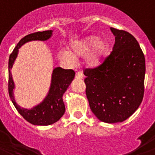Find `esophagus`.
<instances>
[{
  "instance_id": "esophagus-1",
  "label": "esophagus",
  "mask_w": 155,
  "mask_h": 155,
  "mask_svg": "<svg viewBox=\"0 0 155 155\" xmlns=\"http://www.w3.org/2000/svg\"><path fill=\"white\" fill-rule=\"evenodd\" d=\"M75 78H76L77 79H83L84 76H83V74H82L81 71H78L76 73V74H75Z\"/></svg>"
}]
</instances>
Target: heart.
Returning a JSON list of instances; mask_svg holds the SVG:
<instances>
[{"instance_id":"b5f03b06","label":"heart","mask_w":155,"mask_h":155,"mask_svg":"<svg viewBox=\"0 0 155 155\" xmlns=\"http://www.w3.org/2000/svg\"><path fill=\"white\" fill-rule=\"evenodd\" d=\"M108 50L107 41L91 35L71 43L69 46V51L64 49L59 50L58 58L64 63L73 64L76 57L84 56L86 64L95 67L103 61Z\"/></svg>"}]
</instances>
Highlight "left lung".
Returning <instances> with one entry per match:
<instances>
[{
	"mask_svg": "<svg viewBox=\"0 0 155 155\" xmlns=\"http://www.w3.org/2000/svg\"><path fill=\"white\" fill-rule=\"evenodd\" d=\"M113 51L102 64L84 69L90 108L104 123L128 119L138 109L144 93L145 58L137 39L127 31L110 28Z\"/></svg>",
	"mask_w": 155,
	"mask_h": 155,
	"instance_id": "left-lung-1",
	"label": "left lung"
}]
</instances>
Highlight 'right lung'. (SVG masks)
Wrapping results in <instances>:
<instances>
[{"instance_id":"obj_1","label":"right lung","mask_w":155,"mask_h":155,"mask_svg":"<svg viewBox=\"0 0 155 155\" xmlns=\"http://www.w3.org/2000/svg\"><path fill=\"white\" fill-rule=\"evenodd\" d=\"M53 34L52 30L36 31L23 37L11 53L8 61V92L12 102L20 115L25 120L33 125L48 126L54 124L62 117L65 113V105L63 101V94L74 78L73 70H64L61 68L53 69L52 74L51 85L47 96L45 99L31 109L20 107L14 98L13 89L15 87L11 69L14 61L17 57L18 49L25 42L31 40L45 41L50 39Z\"/></svg>"}]
</instances>
